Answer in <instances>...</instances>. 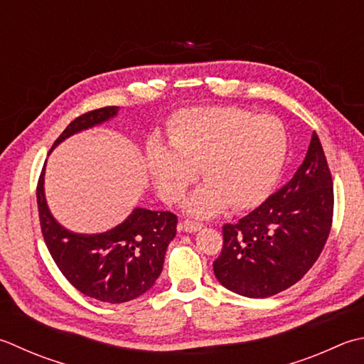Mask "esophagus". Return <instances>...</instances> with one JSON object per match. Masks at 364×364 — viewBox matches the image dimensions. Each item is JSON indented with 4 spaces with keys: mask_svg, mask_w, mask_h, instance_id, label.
Returning a JSON list of instances; mask_svg holds the SVG:
<instances>
[{
    "mask_svg": "<svg viewBox=\"0 0 364 364\" xmlns=\"http://www.w3.org/2000/svg\"><path fill=\"white\" fill-rule=\"evenodd\" d=\"M202 227H203L202 223H196V220H191V219H184L183 224H181V229H183L184 232H189V233L200 230Z\"/></svg>",
    "mask_w": 364,
    "mask_h": 364,
    "instance_id": "obj_1",
    "label": "esophagus"
}]
</instances>
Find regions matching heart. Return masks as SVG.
Wrapping results in <instances>:
<instances>
[{
    "label": "heart",
    "mask_w": 364,
    "mask_h": 364,
    "mask_svg": "<svg viewBox=\"0 0 364 364\" xmlns=\"http://www.w3.org/2000/svg\"><path fill=\"white\" fill-rule=\"evenodd\" d=\"M167 144L148 146V168L161 196L176 202L196 181L205 184L186 206L200 216L254 208L273 191L287 156L286 127L274 115L238 105L197 107L170 119Z\"/></svg>",
    "instance_id": "obj_1"
}]
</instances>
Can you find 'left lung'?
<instances>
[{
    "instance_id": "1",
    "label": "left lung",
    "mask_w": 364,
    "mask_h": 364,
    "mask_svg": "<svg viewBox=\"0 0 364 364\" xmlns=\"http://www.w3.org/2000/svg\"><path fill=\"white\" fill-rule=\"evenodd\" d=\"M333 178L317 134L294 178L237 224L223 227V251L213 262L225 289L267 298L309 272L333 223Z\"/></svg>"
}]
</instances>
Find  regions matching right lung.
<instances>
[{
    "label": "right lung",
    "instance_id": "add662e5",
    "mask_svg": "<svg viewBox=\"0 0 364 364\" xmlns=\"http://www.w3.org/2000/svg\"><path fill=\"white\" fill-rule=\"evenodd\" d=\"M118 107H102L77 117L55 148L75 132L115 117ZM42 237L63 276L83 295L104 303H126L144 295L158 279L170 241L176 235V215L135 208L123 224L105 233L78 235L61 227L50 215L44 196V168L38 189Z\"/></svg>",
    "mask_w": 364,
    "mask_h": 364
}]
</instances>
